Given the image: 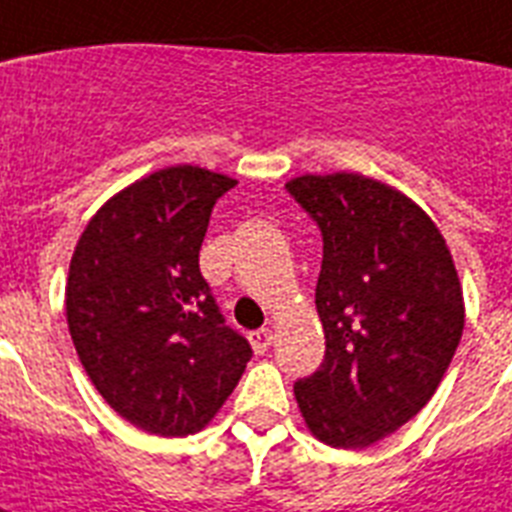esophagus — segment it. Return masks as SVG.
Instances as JSON below:
<instances>
[{
    "instance_id": "1",
    "label": "esophagus",
    "mask_w": 512,
    "mask_h": 512,
    "mask_svg": "<svg viewBox=\"0 0 512 512\" xmlns=\"http://www.w3.org/2000/svg\"><path fill=\"white\" fill-rule=\"evenodd\" d=\"M249 343H252L255 354H265L270 349V343H273V333L268 328L255 330V333H249Z\"/></svg>"
}]
</instances>
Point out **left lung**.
Here are the masks:
<instances>
[{
  "label": "left lung",
  "instance_id": "1",
  "mask_svg": "<svg viewBox=\"0 0 512 512\" xmlns=\"http://www.w3.org/2000/svg\"><path fill=\"white\" fill-rule=\"evenodd\" d=\"M289 195L322 234L320 369L294 385L330 448L375 445L427 406L463 333L450 249L414 200L362 174L296 176Z\"/></svg>",
  "mask_w": 512,
  "mask_h": 512
}]
</instances>
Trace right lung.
<instances>
[{
  "mask_svg": "<svg viewBox=\"0 0 512 512\" xmlns=\"http://www.w3.org/2000/svg\"><path fill=\"white\" fill-rule=\"evenodd\" d=\"M234 184L190 163L156 171L111 197L72 255L77 356L103 401L150 435L200 432L252 356L200 273L213 205Z\"/></svg>",
  "mask_w": 512,
  "mask_h": 512,
  "instance_id": "1",
  "label": "right lung"
}]
</instances>
